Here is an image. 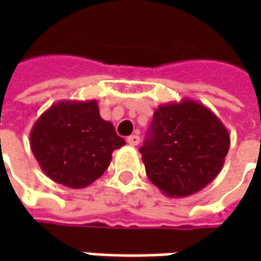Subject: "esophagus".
I'll use <instances>...</instances> for the list:
<instances>
[{
  "label": "esophagus",
  "mask_w": 261,
  "mask_h": 261,
  "mask_svg": "<svg viewBox=\"0 0 261 261\" xmlns=\"http://www.w3.org/2000/svg\"><path fill=\"white\" fill-rule=\"evenodd\" d=\"M126 142H127L130 146H136L138 144H139V136L136 135V134L135 135H130L127 139H126Z\"/></svg>",
  "instance_id": "obj_1"
}]
</instances>
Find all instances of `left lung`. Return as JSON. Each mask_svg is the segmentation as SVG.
Wrapping results in <instances>:
<instances>
[{
  "label": "left lung",
  "instance_id": "1",
  "mask_svg": "<svg viewBox=\"0 0 261 261\" xmlns=\"http://www.w3.org/2000/svg\"><path fill=\"white\" fill-rule=\"evenodd\" d=\"M229 132L205 105L183 98L158 106L149 135L141 146L152 185L168 197L200 192L222 170Z\"/></svg>",
  "mask_w": 261,
  "mask_h": 261
}]
</instances>
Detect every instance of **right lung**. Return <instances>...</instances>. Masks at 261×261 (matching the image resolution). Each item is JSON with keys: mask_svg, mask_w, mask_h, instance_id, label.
I'll return each instance as SVG.
<instances>
[{"mask_svg": "<svg viewBox=\"0 0 261 261\" xmlns=\"http://www.w3.org/2000/svg\"><path fill=\"white\" fill-rule=\"evenodd\" d=\"M123 145L112 122L101 119L97 100H61L30 130V148L43 173L71 189L94 183Z\"/></svg>", "mask_w": 261, "mask_h": 261, "instance_id": "add662e5", "label": "right lung"}]
</instances>
